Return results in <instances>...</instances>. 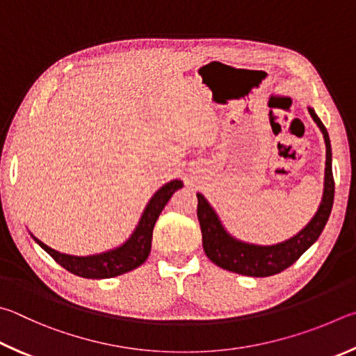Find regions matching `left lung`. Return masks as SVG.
<instances>
[{"mask_svg":"<svg viewBox=\"0 0 356 356\" xmlns=\"http://www.w3.org/2000/svg\"><path fill=\"white\" fill-rule=\"evenodd\" d=\"M311 117L317 123L323 134L327 147V162H325V183H323V197L319 209L311 222L294 238L282 242L277 245H254L234 239L217 217L216 211L211 208L202 194H197L198 207L197 217L200 222L203 250L207 257L216 266L222 269L241 273L247 277H270L283 272L292 266L308 248L319 238L322 229L325 228L327 220L333 208L334 198V179L332 172V145L325 127L317 117L314 109L308 108Z\"/></svg>","mask_w":356,"mask_h":356,"instance_id":"8db88e82","label":"left lung"}]
</instances>
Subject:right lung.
<instances>
[{"label": "right lung", "instance_id": "right-lung-1", "mask_svg": "<svg viewBox=\"0 0 356 356\" xmlns=\"http://www.w3.org/2000/svg\"><path fill=\"white\" fill-rule=\"evenodd\" d=\"M181 188L183 183L179 179H173V181L162 186L147 204L139 220V225L131 234V238L123 245L106 253L92 254V257H72V254L53 250L51 247L43 244L35 236H31L56 263L60 264L68 272L74 273V275L83 278H112L122 275V273H127L145 263L149 250H152L154 223L167 202L170 200V197Z\"/></svg>", "mask_w": 356, "mask_h": 356}]
</instances>
